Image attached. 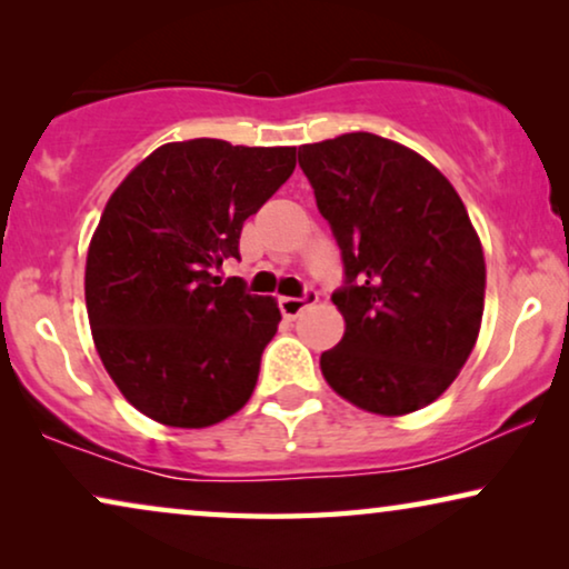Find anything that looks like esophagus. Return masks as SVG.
I'll return each mask as SVG.
<instances>
[{
  "label": "esophagus",
  "instance_id": "esophagus-1",
  "mask_svg": "<svg viewBox=\"0 0 569 569\" xmlns=\"http://www.w3.org/2000/svg\"><path fill=\"white\" fill-rule=\"evenodd\" d=\"M318 300V295L313 290H308L302 298H279V310H282L284 318H298L302 310L308 306H313Z\"/></svg>",
  "mask_w": 569,
  "mask_h": 569
}]
</instances>
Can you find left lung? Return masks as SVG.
Returning a JSON list of instances; mask_svg holds the SVG:
<instances>
[{
	"instance_id": "1",
	"label": "left lung",
	"mask_w": 569,
	"mask_h": 569,
	"mask_svg": "<svg viewBox=\"0 0 569 569\" xmlns=\"http://www.w3.org/2000/svg\"><path fill=\"white\" fill-rule=\"evenodd\" d=\"M298 160L347 274L331 295L345 337L321 355L326 383L372 415H411L477 345L487 267L469 212L430 160L370 131L302 144Z\"/></svg>"
}]
</instances>
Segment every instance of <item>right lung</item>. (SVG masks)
<instances>
[{
    "label": "right lung",
    "mask_w": 569,
    "mask_h": 569,
    "mask_svg": "<svg viewBox=\"0 0 569 569\" xmlns=\"http://www.w3.org/2000/svg\"><path fill=\"white\" fill-rule=\"evenodd\" d=\"M295 170V147L168 142L111 193L84 263L103 368L131 407L199 430L246 407L282 321L274 298L214 269L238 259L243 222Z\"/></svg>",
    "instance_id": "1"
}]
</instances>
